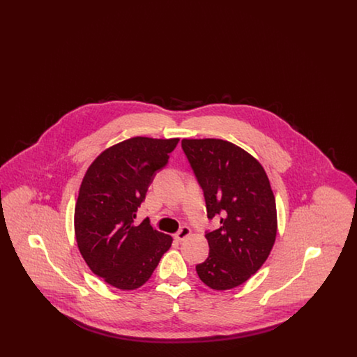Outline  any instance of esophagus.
Wrapping results in <instances>:
<instances>
[{"mask_svg": "<svg viewBox=\"0 0 357 357\" xmlns=\"http://www.w3.org/2000/svg\"><path fill=\"white\" fill-rule=\"evenodd\" d=\"M191 234V230H190V227H187V226H183V227H181V230L174 236V238L176 239V241H179V242H182L183 239H186L188 236Z\"/></svg>", "mask_w": 357, "mask_h": 357, "instance_id": "esophagus-1", "label": "esophagus"}]
</instances>
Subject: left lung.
Returning a JSON list of instances; mask_svg holds the SVG:
<instances>
[{"mask_svg":"<svg viewBox=\"0 0 357 357\" xmlns=\"http://www.w3.org/2000/svg\"><path fill=\"white\" fill-rule=\"evenodd\" d=\"M182 150L204 191L207 218L221 223L206 231L210 252L195 269L208 288H236L264 265L275 241L268 175L250 153L226 140L183 139Z\"/></svg>","mask_w":357,"mask_h":357,"instance_id":"1","label":"left lung"}]
</instances>
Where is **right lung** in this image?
<instances>
[{
  "label": "right lung",
  "instance_id": "right-lung-1",
  "mask_svg": "<svg viewBox=\"0 0 357 357\" xmlns=\"http://www.w3.org/2000/svg\"><path fill=\"white\" fill-rule=\"evenodd\" d=\"M179 139L136 136L100 153L85 172L75 208V233L86 265L121 290L149 281L172 238L136 211Z\"/></svg>",
  "mask_w": 357,
  "mask_h": 357
}]
</instances>
